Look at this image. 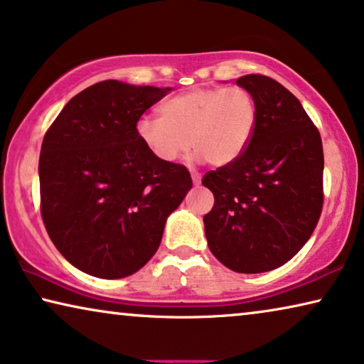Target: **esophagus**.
<instances>
[{
	"label": "esophagus",
	"mask_w": 364,
	"mask_h": 364,
	"mask_svg": "<svg viewBox=\"0 0 364 364\" xmlns=\"http://www.w3.org/2000/svg\"><path fill=\"white\" fill-rule=\"evenodd\" d=\"M191 178H193V183L194 184H199L200 183V175L196 171H191Z\"/></svg>",
	"instance_id": "34e87169"
}]
</instances>
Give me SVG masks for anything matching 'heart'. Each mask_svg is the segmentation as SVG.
Wrapping results in <instances>:
<instances>
[{
    "label": "heart",
    "instance_id": "heart-1",
    "mask_svg": "<svg viewBox=\"0 0 364 364\" xmlns=\"http://www.w3.org/2000/svg\"><path fill=\"white\" fill-rule=\"evenodd\" d=\"M257 124V102L242 86L193 88L160 106V117L139 119L135 132L156 160L173 164L194 147L198 160L224 166L250 144Z\"/></svg>",
    "mask_w": 364,
    "mask_h": 364
}]
</instances>
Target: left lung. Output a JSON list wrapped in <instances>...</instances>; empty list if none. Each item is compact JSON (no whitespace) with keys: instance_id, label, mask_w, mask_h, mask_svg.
Here are the masks:
<instances>
[{"instance_id":"1","label":"left lung","mask_w":364,"mask_h":364,"mask_svg":"<svg viewBox=\"0 0 364 364\" xmlns=\"http://www.w3.org/2000/svg\"><path fill=\"white\" fill-rule=\"evenodd\" d=\"M237 85L257 102L250 144L237 160L204 175L214 194L204 215L209 250L237 273L289 262L316 229L323 205V149L299 100L264 75Z\"/></svg>"}]
</instances>
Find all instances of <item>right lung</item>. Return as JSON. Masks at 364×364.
Masks as SVG:
<instances>
[{"instance_id": "obj_1", "label": "right lung", "mask_w": 364, "mask_h": 364, "mask_svg": "<svg viewBox=\"0 0 364 364\" xmlns=\"http://www.w3.org/2000/svg\"><path fill=\"white\" fill-rule=\"evenodd\" d=\"M168 91L100 81L73 96L43 135V225L83 273L117 279L139 271L193 186L186 166L156 160L135 132L142 114Z\"/></svg>"}]
</instances>
